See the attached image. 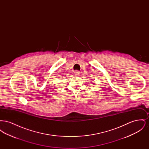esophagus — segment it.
<instances>
[{
	"instance_id": "obj_1",
	"label": "esophagus",
	"mask_w": 149,
	"mask_h": 149,
	"mask_svg": "<svg viewBox=\"0 0 149 149\" xmlns=\"http://www.w3.org/2000/svg\"><path fill=\"white\" fill-rule=\"evenodd\" d=\"M79 71H78V70H75V72H74V74L75 75H78L79 74Z\"/></svg>"
}]
</instances>
